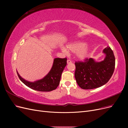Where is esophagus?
Instances as JSON below:
<instances>
[{
	"label": "esophagus",
	"instance_id": "obj_1",
	"mask_svg": "<svg viewBox=\"0 0 128 128\" xmlns=\"http://www.w3.org/2000/svg\"><path fill=\"white\" fill-rule=\"evenodd\" d=\"M67 64H70V63H72V61L70 60H67Z\"/></svg>",
	"mask_w": 128,
	"mask_h": 128
}]
</instances>
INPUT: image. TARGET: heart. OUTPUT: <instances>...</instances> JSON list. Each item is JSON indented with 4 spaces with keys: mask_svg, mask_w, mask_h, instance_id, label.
<instances>
[{
    "mask_svg": "<svg viewBox=\"0 0 128 128\" xmlns=\"http://www.w3.org/2000/svg\"><path fill=\"white\" fill-rule=\"evenodd\" d=\"M67 49L70 52L76 53L77 57L80 59H84L86 58L88 54L89 48L86 44H83L82 42H75L67 45ZM62 51L66 53V49L62 48Z\"/></svg>",
    "mask_w": 128,
    "mask_h": 128,
    "instance_id": "b5f03b06",
    "label": "heart"
}]
</instances>
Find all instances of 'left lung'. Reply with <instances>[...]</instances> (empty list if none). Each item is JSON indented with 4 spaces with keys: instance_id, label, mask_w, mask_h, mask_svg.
I'll return each mask as SVG.
<instances>
[{
    "instance_id": "8db88e82",
    "label": "left lung",
    "mask_w": 128,
    "mask_h": 128,
    "mask_svg": "<svg viewBox=\"0 0 128 128\" xmlns=\"http://www.w3.org/2000/svg\"><path fill=\"white\" fill-rule=\"evenodd\" d=\"M103 52L106 57L101 62H96L92 58L75 62V77L80 88L87 90L100 87L107 83L113 75L115 65L114 53L108 46Z\"/></svg>"
}]
</instances>
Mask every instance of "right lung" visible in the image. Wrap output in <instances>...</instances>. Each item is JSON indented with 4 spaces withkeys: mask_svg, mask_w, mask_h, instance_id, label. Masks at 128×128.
Listing matches in <instances>:
<instances>
[{
    "mask_svg": "<svg viewBox=\"0 0 128 128\" xmlns=\"http://www.w3.org/2000/svg\"><path fill=\"white\" fill-rule=\"evenodd\" d=\"M67 64V58H56L54 60L52 67L48 74L43 78L30 82L26 81L18 74L19 78L26 86L34 90L42 92H49L56 88L60 83L61 74Z\"/></svg>",
    "mask_w": 128,
    "mask_h": 128,
    "instance_id": "obj_1",
    "label": "right lung"
}]
</instances>
